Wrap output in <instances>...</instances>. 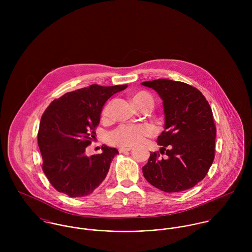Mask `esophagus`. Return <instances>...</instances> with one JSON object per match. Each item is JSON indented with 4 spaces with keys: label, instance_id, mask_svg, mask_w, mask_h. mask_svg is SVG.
<instances>
[{
    "label": "esophagus",
    "instance_id": "obj_1",
    "mask_svg": "<svg viewBox=\"0 0 252 252\" xmlns=\"http://www.w3.org/2000/svg\"><path fill=\"white\" fill-rule=\"evenodd\" d=\"M132 149V147H120L118 150L120 153H123V152H126V151H130Z\"/></svg>",
    "mask_w": 252,
    "mask_h": 252
}]
</instances>
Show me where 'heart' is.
Segmentation results:
<instances>
[{"mask_svg":"<svg viewBox=\"0 0 252 252\" xmlns=\"http://www.w3.org/2000/svg\"><path fill=\"white\" fill-rule=\"evenodd\" d=\"M132 101L136 107L144 104L150 105L151 107L153 105L152 97L144 91L136 93L132 97ZM108 111L109 105L105 107L103 114L108 115ZM153 127L145 123L136 125H121L108 134V142L114 145L130 147L142 143L145 137H149L153 135Z\"/></svg>","mask_w":252,"mask_h":252,"instance_id":"1","label":"heart"}]
</instances>
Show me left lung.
<instances>
[{
    "label": "left lung",
    "mask_w": 252,
    "mask_h": 252,
    "mask_svg": "<svg viewBox=\"0 0 252 252\" xmlns=\"http://www.w3.org/2000/svg\"><path fill=\"white\" fill-rule=\"evenodd\" d=\"M163 101L164 131L157 139L162 158L151 152L143 167L145 180L168 193L195 186L208 174L214 159L216 128L205 96L184 82L159 78L142 82Z\"/></svg>",
    "instance_id": "8db88e82"
}]
</instances>
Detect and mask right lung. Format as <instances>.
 Returning <instances> with one entry per match:
<instances>
[{"label": "right lung", "mask_w": 252, "mask_h": 252, "mask_svg": "<svg viewBox=\"0 0 252 252\" xmlns=\"http://www.w3.org/2000/svg\"><path fill=\"white\" fill-rule=\"evenodd\" d=\"M127 84L88 87L68 92L44 110L37 133L42 171L52 186L72 198L91 194L106 179L114 147L103 145L101 154L87 156L95 139L104 105Z\"/></svg>", "instance_id": "obj_1"}]
</instances>
